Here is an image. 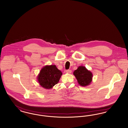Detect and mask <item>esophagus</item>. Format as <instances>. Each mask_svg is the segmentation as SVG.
<instances>
[{"label":"esophagus","instance_id":"1","mask_svg":"<svg viewBox=\"0 0 128 128\" xmlns=\"http://www.w3.org/2000/svg\"><path fill=\"white\" fill-rule=\"evenodd\" d=\"M66 72L67 73H71V72H72V70H66Z\"/></svg>","mask_w":128,"mask_h":128}]
</instances>
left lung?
<instances>
[{"instance_id": "1", "label": "left lung", "mask_w": 128, "mask_h": 128, "mask_svg": "<svg viewBox=\"0 0 128 128\" xmlns=\"http://www.w3.org/2000/svg\"><path fill=\"white\" fill-rule=\"evenodd\" d=\"M73 74L82 86L90 85L92 81V74L84 66H79L73 72Z\"/></svg>"}]
</instances>
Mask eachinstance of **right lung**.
<instances>
[{
  "instance_id": "add662e5",
  "label": "right lung",
  "mask_w": 128,
  "mask_h": 128,
  "mask_svg": "<svg viewBox=\"0 0 128 128\" xmlns=\"http://www.w3.org/2000/svg\"><path fill=\"white\" fill-rule=\"evenodd\" d=\"M62 73L56 65H46L41 69L37 76L38 82L43 88L49 89L56 84Z\"/></svg>"
}]
</instances>
